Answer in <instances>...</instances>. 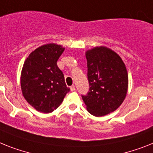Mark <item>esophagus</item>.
Returning a JSON list of instances; mask_svg holds the SVG:
<instances>
[{"label": "esophagus", "mask_w": 153, "mask_h": 153, "mask_svg": "<svg viewBox=\"0 0 153 153\" xmlns=\"http://www.w3.org/2000/svg\"><path fill=\"white\" fill-rule=\"evenodd\" d=\"M70 88H71V91H72V92H73V91L75 90V87H74V85H72V86H71Z\"/></svg>", "instance_id": "esophagus-1"}]
</instances>
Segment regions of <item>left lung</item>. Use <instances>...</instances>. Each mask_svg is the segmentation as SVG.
Wrapping results in <instances>:
<instances>
[{
  "instance_id": "1",
  "label": "left lung",
  "mask_w": 153,
  "mask_h": 153,
  "mask_svg": "<svg viewBox=\"0 0 153 153\" xmlns=\"http://www.w3.org/2000/svg\"><path fill=\"white\" fill-rule=\"evenodd\" d=\"M89 92L82 100L89 114L96 117L114 112L122 104L128 88L126 67L111 49L96 47L85 52Z\"/></svg>"
}]
</instances>
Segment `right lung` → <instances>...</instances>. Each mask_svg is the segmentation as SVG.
<instances>
[{"label":"right lung","instance_id":"1","mask_svg":"<svg viewBox=\"0 0 153 153\" xmlns=\"http://www.w3.org/2000/svg\"><path fill=\"white\" fill-rule=\"evenodd\" d=\"M64 51L57 43L43 45L24 62L20 79L22 92L25 100L39 112H53L70 91L57 65Z\"/></svg>","mask_w":153,"mask_h":153}]
</instances>
